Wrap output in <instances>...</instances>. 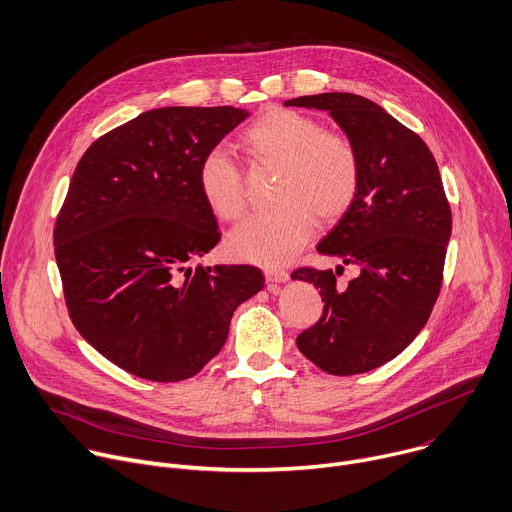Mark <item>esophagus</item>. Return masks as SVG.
<instances>
[{
  "mask_svg": "<svg viewBox=\"0 0 512 512\" xmlns=\"http://www.w3.org/2000/svg\"><path fill=\"white\" fill-rule=\"evenodd\" d=\"M264 276L268 282H286L290 276L286 270L278 268V266H266L264 268Z\"/></svg>",
  "mask_w": 512,
  "mask_h": 512,
  "instance_id": "esophagus-1",
  "label": "esophagus"
}]
</instances>
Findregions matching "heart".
Masks as SVG:
<instances>
[{"label":"heart","instance_id":"b5f03b06","mask_svg":"<svg viewBox=\"0 0 512 512\" xmlns=\"http://www.w3.org/2000/svg\"><path fill=\"white\" fill-rule=\"evenodd\" d=\"M240 145L256 165L276 167L270 210L244 220L228 236L232 256L248 262L290 260L311 238L315 220H339L357 197L361 159L353 141L290 109H270L242 133ZM199 193L224 222L246 210L244 177L222 149H210L197 165Z\"/></svg>","mask_w":512,"mask_h":512}]
</instances>
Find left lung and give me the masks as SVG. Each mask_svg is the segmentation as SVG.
<instances>
[{"mask_svg": "<svg viewBox=\"0 0 512 512\" xmlns=\"http://www.w3.org/2000/svg\"><path fill=\"white\" fill-rule=\"evenodd\" d=\"M284 107L329 111L361 159L353 206L317 246L361 274L347 286L333 270L298 268L290 278L313 282L325 302L317 325L296 337L298 351L331 375L365 373L410 345L438 300L452 234L438 163L414 131L359 94L298 96Z\"/></svg>", "mask_w": 512, "mask_h": 512, "instance_id": "left-lung-1", "label": "left lung"}]
</instances>
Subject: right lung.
Instances as JSON below:
<instances>
[{
	"label": "right lung",
	"instance_id": "1",
	"mask_svg": "<svg viewBox=\"0 0 512 512\" xmlns=\"http://www.w3.org/2000/svg\"><path fill=\"white\" fill-rule=\"evenodd\" d=\"M250 113L163 107L98 137L78 161L54 228L76 331L117 367L183 381L224 347L238 304L264 286L248 264L201 266L218 242L201 157Z\"/></svg>",
	"mask_w": 512,
	"mask_h": 512
}]
</instances>
